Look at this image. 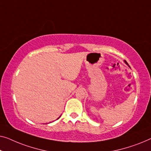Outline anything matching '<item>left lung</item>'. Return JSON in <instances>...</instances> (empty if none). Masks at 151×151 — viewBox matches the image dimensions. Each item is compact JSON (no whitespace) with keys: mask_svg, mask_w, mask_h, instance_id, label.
Returning <instances> with one entry per match:
<instances>
[{"mask_svg":"<svg viewBox=\"0 0 151 151\" xmlns=\"http://www.w3.org/2000/svg\"><path fill=\"white\" fill-rule=\"evenodd\" d=\"M124 63H126V64H127V65H129V64H128V63H127V61H125V60H124Z\"/></svg>","mask_w":151,"mask_h":151,"instance_id":"obj_1","label":"left lung"}]
</instances>
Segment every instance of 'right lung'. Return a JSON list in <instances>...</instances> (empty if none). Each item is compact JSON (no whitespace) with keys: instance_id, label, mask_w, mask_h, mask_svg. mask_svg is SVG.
<instances>
[{"instance_id":"add662e5","label":"right lung","mask_w":151,"mask_h":151,"mask_svg":"<svg viewBox=\"0 0 151 151\" xmlns=\"http://www.w3.org/2000/svg\"><path fill=\"white\" fill-rule=\"evenodd\" d=\"M60 117H61V116H59V117L58 118H57V119H59V118H60Z\"/></svg>"}]
</instances>
